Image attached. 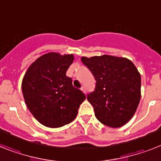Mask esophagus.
Listing matches in <instances>:
<instances>
[{
    "label": "esophagus",
    "mask_w": 161,
    "mask_h": 161,
    "mask_svg": "<svg viewBox=\"0 0 161 161\" xmlns=\"http://www.w3.org/2000/svg\"><path fill=\"white\" fill-rule=\"evenodd\" d=\"M81 90H82V92H83V93H86V89H85L84 87H81Z\"/></svg>",
    "instance_id": "34e87169"
}]
</instances>
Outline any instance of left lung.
I'll use <instances>...</instances> for the list:
<instances>
[{
  "label": "left lung",
  "instance_id": "8db88e82",
  "mask_svg": "<svg viewBox=\"0 0 161 161\" xmlns=\"http://www.w3.org/2000/svg\"><path fill=\"white\" fill-rule=\"evenodd\" d=\"M96 79L95 91L87 94L101 124L119 128L129 122L141 98V75L133 62L124 57L103 55L82 57Z\"/></svg>",
  "mask_w": 161,
  "mask_h": 161
}]
</instances>
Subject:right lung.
<instances>
[{
  "label": "right lung",
  "mask_w": 161,
  "mask_h": 161,
  "mask_svg": "<svg viewBox=\"0 0 161 161\" xmlns=\"http://www.w3.org/2000/svg\"><path fill=\"white\" fill-rule=\"evenodd\" d=\"M74 55L50 52L35 60L24 74L22 92L27 107L44 126L60 128L76 118L86 97L74 87L66 71Z\"/></svg>",
  "instance_id": "add662e5"
}]
</instances>
